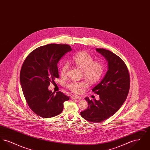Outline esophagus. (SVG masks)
I'll use <instances>...</instances> for the list:
<instances>
[{
	"mask_svg": "<svg viewBox=\"0 0 150 150\" xmlns=\"http://www.w3.org/2000/svg\"><path fill=\"white\" fill-rule=\"evenodd\" d=\"M72 99H78V100H81V97L78 96H76V95H72L71 97Z\"/></svg>",
	"mask_w": 150,
	"mask_h": 150,
	"instance_id": "esophagus-1",
	"label": "esophagus"
}]
</instances>
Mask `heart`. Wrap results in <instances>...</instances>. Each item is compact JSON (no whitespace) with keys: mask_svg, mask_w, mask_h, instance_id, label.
<instances>
[{"mask_svg":"<svg viewBox=\"0 0 150 150\" xmlns=\"http://www.w3.org/2000/svg\"><path fill=\"white\" fill-rule=\"evenodd\" d=\"M72 60L75 64L83 70L85 78L91 83L98 81L102 77L104 66L100 61H94L92 56L86 52H81L73 57ZM69 64L65 62L61 69V74L62 76L67 75L69 69ZM87 85L86 81L72 80L67 84V87L72 92L75 93H80L82 89Z\"/></svg>","mask_w":150,"mask_h":150,"instance_id":"heart-1","label":"heart"}]
</instances>
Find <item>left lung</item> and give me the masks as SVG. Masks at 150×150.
I'll use <instances>...</instances> for the list:
<instances>
[{"mask_svg": "<svg viewBox=\"0 0 150 150\" xmlns=\"http://www.w3.org/2000/svg\"><path fill=\"white\" fill-rule=\"evenodd\" d=\"M96 51L107 60L108 70L102 81L92 89L100 96V100L86 97L88 107L80 112L82 117L93 122H101L114 115L127 99L130 88L128 70L121 58L103 48H97Z\"/></svg>", "mask_w": 150, "mask_h": 150, "instance_id": "left-lung-1", "label": "left lung"}]
</instances>
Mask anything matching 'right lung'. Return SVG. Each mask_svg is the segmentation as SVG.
Returning a JSON list of instances; mask_svg holds the SVG:
<instances>
[{
    "instance_id": "add662e5",
    "label": "right lung",
    "mask_w": 150,
    "mask_h": 150,
    "mask_svg": "<svg viewBox=\"0 0 150 150\" xmlns=\"http://www.w3.org/2000/svg\"><path fill=\"white\" fill-rule=\"evenodd\" d=\"M67 44H50L32 51L25 59L20 79L25 100L36 114L49 118L60 114L69 97L61 92L48 90L50 82L59 78L57 64L67 52Z\"/></svg>"
}]
</instances>
